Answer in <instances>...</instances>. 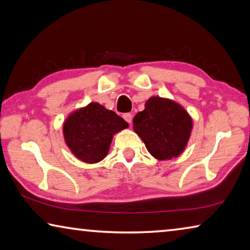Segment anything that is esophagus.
<instances>
[{
    "mask_svg": "<svg viewBox=\"0 0 250 250\" xmlns=\"http://www.w3.org/2000/svg\"><path fill=\"white\" fill-rule=\"evenodd\" d=\"M124 119L126 122H129V124H131V122H132V115H131V113H125Z\"/></svg>",
    "mask_w": 250,
    "mask_h": 250,
    "instance_id": "obj_1",
    "label": "esophagus"
}]
</instances>
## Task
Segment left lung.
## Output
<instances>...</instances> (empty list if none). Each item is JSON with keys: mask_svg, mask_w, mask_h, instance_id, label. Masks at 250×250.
I'll return each mask as SVG.
<instances>
[{"mask_svg": "<svg viewBox=\"0 0 250 250\" xmlns=\"http://www.w3.org/2000/svg\"><path fill=\"white\" fill-rule=\"evenodd\" d=\"M193 120L174 100L153 96L145 110L133 118V130L156 160L166 161L183 153L191 137Z\"/></svg>", "mask_w": 250, "mask_h": 250, "instance_id": "left-lung-1", "label": "left lung"}]
</instances>
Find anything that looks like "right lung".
<instances>
[{"label": "right lung", "instance_id": "1", "mask_svg": "<svg viewBox=\"0 0 250 250\" xmlns=\"http://www.w3.org/2000/svg\"><path fill=\"white\" fill-rule=\"evenodd\" d=\"M128 122L98 103L75 110L67 117L62 133L67 146L84 163H98L107 156L112 138L128 128Z\"/></svg>", "mask_w": 250, "mask_h": 250}]
</instances>
